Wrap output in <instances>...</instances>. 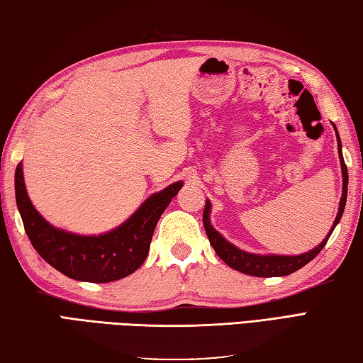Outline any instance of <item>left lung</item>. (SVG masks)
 Returning <instances> with one entry per match:
<instances>
[{"instance_id":"left-lung-1","label":"left lung","mask_w":363,"mask_h":363,"mask_svg":"<svg viewBox=\"0 0 363 363\" xmlns=\"http://www.w3.org/2000/svg\"><path fill=\"white\" fill-rule=\"evenodd\" d=\"M333 128H335V125H333ZM335 133H337V139H338V155H340V161H341V172H343V196H341V201H340L338 215H337V218H335V223L332 225L329 235L324 238V242L318 245L314 250H311L308 252H303V255H300V256L251 255V252H246V251L235 248L234 245L229 243L228 240H224L221 234H218V232L211 228L210 218H208L211 205H210V201H207L205 202V208H203V215H202L203 228H205V232H207L210 245L213 246L216 255L220 256L225 264L232 267L234 270L246 273V275H251V277H261V278L286 277V275H291V273H294V272H297L298 269H302L303 265L313 261V259L319 255L320 250L324 248L327 240H329V237L332 235L335 225L340 223L341 216H343L345 205H346V196H347V167L345 164L343 155H341V140L338 138L337 128H335Z\"/></svg>"}]
</instances>
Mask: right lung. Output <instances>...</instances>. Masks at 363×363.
<instances>
[{"mask_svg":"<svg viewBox=\"0 0 363 363\" xmlns=\"http://www.w3.org/2000/svg\"><path fill=\"white\" fill-rule=\"evenodd\" d=\"M182 186L183 183L177 182L148 197L120 228L98 237H85L47 223L26 194L22 162L16 169V201L33 248L63 275L88 283L121 279L145 262L156 223Z\"/></svg>","mask_w":363,"mask_h":363,"instance_id":"add662e5","label":"right lung"}]
</instances>
